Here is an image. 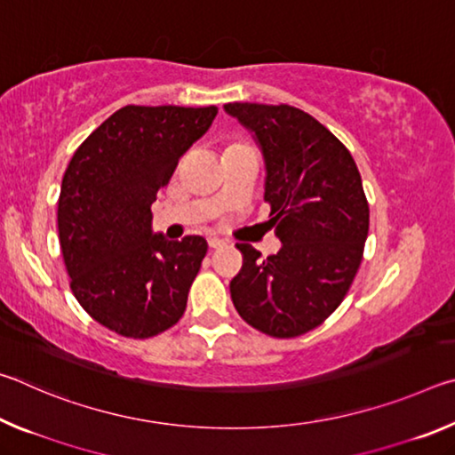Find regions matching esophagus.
I'll return each instance as SVG.
<instances>
[{"instance_id":"esophagus-1","label":"esophagus","mask_w":455,"mask_h":455,"mask_svg":"<svg viewBox=\"0 0 455 455\" xmlns=\"http://www.w3.org/2000/svg\"><path fill=\"white\" fill-rule=\"evenodd\" d=\"M209 246L211 249H220V246H225V241H220L219 236H209Z\"/></svg>"}]
</instances>
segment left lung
Listing matches in <instances>:
<instances>
[{"instance_id": "8db88e82", "label": "left lung", "mask_w": 455, "mask_h": 455, "mask_svg": "<svg viewBox=\"0 0 455 455\" xmlns=\"http://www.w3.org/2000/svg\"><path fill=\"white\" fill-rule=\"evenodd\" d=\"M265 160L268 228L283 246L244 263L230 281L235 309L260 333L289 339L321 325L347 295L363 257L369 206L349 150L309 114L287 104H225Z\"/></svg>"}]
</instances>
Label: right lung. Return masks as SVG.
Instances as JSON below:
<instances>
[{"label":"right lung","mask_w":455,"mask_h":455,"mask_svg":"<svg viewBox=\"0 0 455 455\" xmlns=\"http://www.w3.org/2000/svg\"><path fill=\"white\" fill-rule=\"evenodd\" d=\"M217 106H124L68 164L58 230L74 297L114 333L146 339L182 317L209 244L166 241L150 206L184 152L211 128Z\"/></svg>","instance_id":"right-lung-1"}]
</instances>
